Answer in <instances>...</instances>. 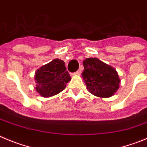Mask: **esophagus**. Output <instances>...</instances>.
Wrapping results in <instances>:
<instances>
[{"label": "esophagus", "instance_id": "esophagus-1", "mask_svg": "<svg viewBox=\"0 0 147 147\" xmlns=\"http://www.w3.org/2000/svg\"><path fill=\"white\" fill-rule=\"evenodd\" d=\"M75 74H77V75H80V74H81V69H78V70L75 72Z\"/></svg>", "mask_w": 147, "mask_h": 147}]
</instances>
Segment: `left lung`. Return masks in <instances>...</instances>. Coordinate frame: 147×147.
Here are the masks:
<instances>
[{
    "mask_svg": "<svg viewBox=\"0 0 147 147\" xmlns=\"http://www.w3.org/2000/svg\"><path fill=\"white\" fill-rule=\"evenodd\" d=\"M83 66L82 76L90 94L107 98L112 96L119 88L120 80L113 67L96 58L86 59Z\"/></svg>",
    "mask_w": 147,
    "mask_h": 147,
    "instance_id": "left-lung-1",
    "label": "left lung"
}]
</instances>
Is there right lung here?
Listing matches in <instances>:
<instances>
[{
  "label": "right lung",
  "instance_id": "1",
  "mask_svg": "<svg viewBox=\"0 0 147 147\" xmlns=\"http://www.w3.org/2000/svg\"><path fill=\"white\" fill-rule=\"evenodd\" d=\"M61 59H53L36 71L35 80L37 92L42 97H49L59 94L66 88L71 77Z\"/></svg>",
  "mask_w": 147,
  "mask_h": 147
}]
</instances>
